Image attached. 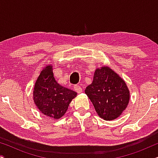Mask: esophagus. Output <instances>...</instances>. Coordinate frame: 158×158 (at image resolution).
<instances>
[{
  "mask_svg": "<svg viewBox=\"0 0 158 158\" xmlns=\"http://www.w3.org/2000/svg\"><path fill=\"white\" fill-rule=\"evenodd\" d=\"M74 89L75 91L77 93V94H81V93L83 92V89H82V88L80 85H75Z\"/></svg>",
  "mask_w": 158,
  "mask_h": 158,
  "instance_id": "34e87169",
  "label": "esophagus"
}]
</instances>
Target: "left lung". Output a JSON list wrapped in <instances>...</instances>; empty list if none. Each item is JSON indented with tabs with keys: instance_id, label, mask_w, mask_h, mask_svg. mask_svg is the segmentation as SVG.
<instances>
[{
	"instance_id": "8db88e82",
	"label": "left lung",
	"mask_w": 158,
	"mask_h": 158,
	"mask_svg": "<svg viewBox=\"0 0 158 158\" xmlns=\"http://www.w3.org/2000/svg\"><path fill=\"white\" fill-rule=\"evenodd\" d=\"M85 93L98 115L111 121L118 118L128 106L130 94L125 81L109 67L95 70L94 80Z\"/></svg>"
}]
</instances>
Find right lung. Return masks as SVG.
Instances as JSON below:
<instances>
[{
	"label": "right lung",
	"mask_w": 158,
	"mask_h": 158,
	"mask_svg": "<svg viewBox=\"0 0 158 158\" xmlns=\"http://www.w3.org/2000/svg\"><path fill=\"white\" fill-rule=\"evenodd\" d=\"M52 70L49 64L41 71L34 84L33 99L41 113L57 120L64 115L77 93L58 84Z\"/></svg>",
	"instance_id": "1"
}]
</instances>
